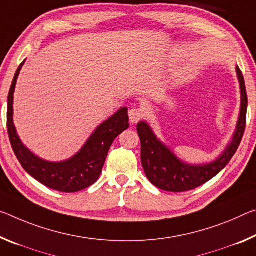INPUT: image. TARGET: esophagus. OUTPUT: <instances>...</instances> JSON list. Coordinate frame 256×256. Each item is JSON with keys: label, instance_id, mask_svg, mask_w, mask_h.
<instances>
[{"label": "esophagus", "instance_id": "1", "mask_svg": "<svg viewBox=\"0 0 256 256\" xmlns=\"http://www.w3.org/2000/svg\"><path fill=\"white\" fill-rule=\"evenodd\" d=\"M128 117L132 124L138 123L144 117V112L140 108H131L128 110Z\"/></svg>", "mask_w": 256, "mask_h": 256}]
</instances>
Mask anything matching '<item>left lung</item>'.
I'll use <instances>...</instances> for the list:
<instances>
[{"label":"left lung","mask_w":256,"mask_h":256,"mask_svg":"<svg viewBox=\"0 0 256 256\" xmlns=\"http://www.w3.org/2000/svg\"><path fill=\"white\" fill-rule=\"evenodd\" d=\"M236 70L242 92L240 115H239L237 130L231 144L213 163L196 166L182 163L174 156L171 150L157 139L146 122L138 123L136 130L141 141V163L146 176L157 188L173 192H188L213 179L229 164L240 144L246 128L247 93L245 80L239 67Z\"/></svg>","instance_id":"8db88e82"}]
</instances>
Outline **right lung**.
<instances>
[{"mask_svg":"<svg viewBox=\"0 0 256 256\" xmlns=\"http://www.w3.org/2000/svg\"><path fill=\"white\" fill-rule=\"evenodd\" d=\"M25 62L20 64L8 96L6 125L16 157L24 170L48 188L62 192H76L92 186L102 171L104 160L114 140L128 128V108H122L104 122L88 138L84 147L70 160L51 163L40 160L22 144L14 125V92L18 75Z\"/></svg>","mask_w":256,"mask_h":256,"instance_id":"obj_1","label":"right lung"}]
</instances>
